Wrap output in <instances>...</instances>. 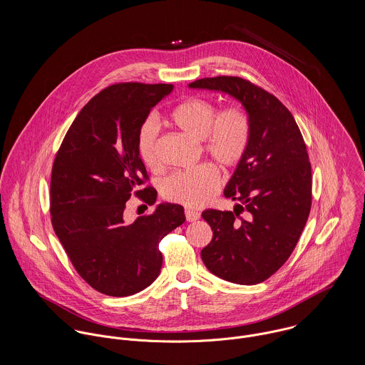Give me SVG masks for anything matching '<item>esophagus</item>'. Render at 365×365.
I'll use <instances>...</instances> for the list:
<instances>
[{
  "label": "esophagus",
  "instance_id": "obj_1",
  "mask_svg": "<svg viewBox=\"0 0 365 365\" xmlns=\"http://www.w3.org/2000/svg\"><path fill=\"white\" fill-rule=\"evenodd\" d=\"M200 213L198 212H195V210H191V209H187L185 210V217H187V220L188 222H195V220H198L200 219Z\"/></svg>",
  "mask_w": 365,
  "mask_h": 365
}]
</instances>
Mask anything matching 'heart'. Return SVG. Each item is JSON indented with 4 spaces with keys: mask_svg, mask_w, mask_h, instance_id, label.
Here are the masks:
<instances>
[{
    "mask_svg": "<svg viewBox=\"0 0 365 365\" xmlns=\"http://www.w3.org/2000/svg\"><path fill=\"white\" fill-rule=\"evenodd\" d=\"M217 109L205 98L192 97L177 105L170 119L175 128L197 142L202 152L219 167L232 168L246 155L252 125L249 115L240 106H229L216 115ZM157 122L146 119L138 133V155L152 170L158 167ZM219 187V175L213 165L202 164L192 170L170 175L163 185V194L170 201L188 208H201L213 198Z\"/></svg>",
    "mask_w": 365,
    "mask_h": 365,
    "instance_id": "heart-1",
    "label": "heart"
}]
</instances>
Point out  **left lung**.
<instances>
[{"label": "left lung", "mask_w": 365, "mask_h": 365, "mask_svg": "<svg viewBox=\"0 0 365 365\" xmlns=\"http://www.w3.org/2000/svg\"><path fill=\"white\" fill-rule=\"evenodd\" d=\"M188 87L230 96L249 115V149L223 191L237 204L233 212H202L213 237L201 257L222 279L259 284L288 260L311 212L312 173L304 138L292 113L247 80L220 76ZM243 210L247 217L239 218Z\"/></svg>", "instance_id": "1"}]
</instances>
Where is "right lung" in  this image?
<instances>
[{
  "label": "right lung",
  "mask_w": 365,
  "mask_h": 365,
  "mask_svg": "<svg viewBox=\"0 0 365 365\" xmlns=\"http://www.w3.org/2000/svg\"><path fill=\"white\" fill-rule=\"evenodd\" d=\"M173 84H115L88 101L67 130L53 163L51 215L56 236L80 277L98 292L129 297L160 274V240L185 222L178 204L128 223L126 201L136 194L153 205L157 191L139 190L148 171L138 133Z\"/></svg>",
  "instance_id": "obj_1"
}]
</instances>
